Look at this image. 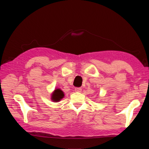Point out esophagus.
<instances>
[{"mask_svg": "<svg viewBox=\"0 0 149 149\" xmlns=\"http://www.w3.org/2000/svg\"><path fill=\"white\" fill-rule=\"evenodd\" d=\"M74 91H75L76 92L80 93V92H81V91H82V89H81V88H75V89H74Z\"/></svg>", "mask_w": 149, "mask_h": 149, "instance_id": "34e87169", "label": "esophagus"}]
</instances>
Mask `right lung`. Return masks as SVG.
<instances>
[{
	"label": "right lung",
	"mask_w": 149,
	"mask_h": 149,
	"mask_svg": "<svg viewBox=\"0 0 149 149\" xmlns=\"http://www.w3.org/2000/svg\"><path fill=\"white\" fill-rule=\"evenodd\" d=\"M64 96H65V94L63 91L62 90H61L60 88H58V89L56 88L52 93L51 100L53 102H57L61 101V100H62V99L64 97Z\"/></svg>",
	"instance_id": "right-lung-1"
}]
</instances>
